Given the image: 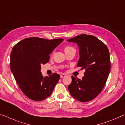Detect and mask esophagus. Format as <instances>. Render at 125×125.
I'll return each instance as SVG.
<instances>
[{"mask_svg": "<svg viewBox=\"0 0 125 125\" xmlns=\"http://www.w3.org/2000/svg\"><path fill=\"white\" fill-rule=\"evenodd\" d=\"M65 76H66V75H65V74H61V75H60V76H61V78H64V77H65Z\"/></svg>", "mask_w": 125, "mask_h": 125, "instance_id": "esophagus-1", "label": "esophagus"}]
</instances>
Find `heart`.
I'll use <instances>...</instances> for the list:
<instances>
[{
    "mask_svg": "<svg viewBox=\"0 0 125 125\" xmlns=\"http://www.w3.org/2000/svg\"><path fill=\"white\" fill-rule=\"evenodd\" d=\"M73 49H74L73 47H72L70 46H67L64 47V51L67 52V51H68L69 50H73Z\"/></svg>",
    "mask_w": 125,
    "mask_h": 125,
    "instance_id": "1",
    "label": "heart"
}]
</instances>
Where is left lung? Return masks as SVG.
<instances>
[{
    "mask_svg": "<svg viewBox=\"0 0 125 125\" xmlns=\"http://www.w3.org/2000/svg\"><path fill=\"white\" fill-rule=\"evenodd\" d=\"M67 41L78 44L80 58L77 67L85 69L82 79L72 76L69 91L79 101H90L100 94L107 80L110 71L109 51L105 44L91 35L83 34Z\"/></svg>",
    "mask_w": 125,
    "mask_h": 125,
    "instance_id": "obj_1",
    "label": "left lung"
}]
</instances>
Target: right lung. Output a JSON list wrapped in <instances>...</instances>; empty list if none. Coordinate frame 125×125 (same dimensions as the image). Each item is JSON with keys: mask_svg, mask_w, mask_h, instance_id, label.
Wrapping results in <instances>:
<instances>
[{"mask_svg": "<svg viewBox=\"0 0 125 125\" xmlns=\"http://www.w3.org/2000/svg\"><path fill=\"white\" fill-rule=\"evenodd\" d=\"M63 41L31 37L16 44L10 55V69L20 89L29 98L42 101L51 94L60 75L44 77L41 65L49 62V55Z\"/></svg>", "mask_w": 125, "mask_h": 125, "instance_id": "right-lung-1", "label": "right lung"}]
</instances>
